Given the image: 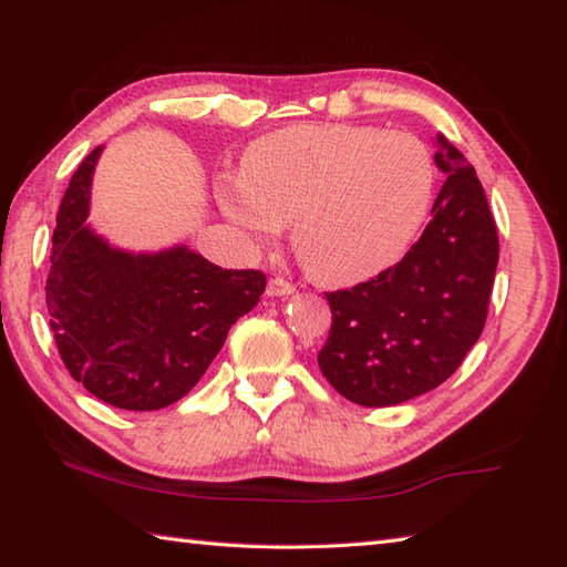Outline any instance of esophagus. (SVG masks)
I'll use <instances>...</instances> for the list:
<instances>
[{"mask_svg": "<svg viewBox=\"0 0 567 567\" xmlns=\"http://www.w3.org/2000/svg\"><path fill=\"white\" fill-rule=\"evenodd\" d=\"M296 291V288L288 284V281H284V279H271L269 284H267V296H271V298H281V296H291Z\"/></svg>", "mask_w": 567, "mask_h": 567, "instance_id": "34e87169", "label": "esophagus"}]
</instances>
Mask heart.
<instances>
[{
    "mask_svg": "<svg viewBox=\"0 0 567 567\" xmlns=\"http://www.w3.org/2000/svg\"><path fill=\"white\" fill-rule=\"evenodd\" d=\"M434 194V162L410 133L371 125H296L247 147L240 179L223 177L218 206L251 245L291 223L312 276L357 281L398 261Z\"/></svg>",
    "mask_w": 567,
    "mask_h": 567,
    "instance_id": "heart-1",
    "label": "heart"
}]
</instances>
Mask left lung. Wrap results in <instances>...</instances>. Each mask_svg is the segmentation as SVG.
I'll return each mask as SVG.
<instances>
[{
  "mask_svg": "<svg viewBox=\"0 0 567 567\" xmlns=\"http://www.w3.org/2000/svg\"><path fill=\"white\" fill-rule=\"evenodd\" d=\"M434 145L446 182L420 240L375 279L324 293L332 327L320 371L363 408L400 405L442 385L485 327L497 228L473 165L442 133Z\"/></svg>",
  "mask_w": 567,
  "mask_h": 567,
  "instance_id": "1",
  "label": "left lung"
}]
</instances>
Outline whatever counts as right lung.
Returning <instances> with one entry per match:
<instances>
[{"mask_svg":"<svg viewBox=\"0 0 567 567\" xmlns=\"http://www.w3.org/2000/svg\"><path fill=\"white\" fill-rule=\"evenodd\" d=\"M104 145L72 174L45 284L50 330L74 381L113 408L150 412L192 390L267 276L223 269L186 245L128 251L96 235L92 177Z\"/></svg>","mask_w":567,"mask_h":567,"instance_id":"add662e5","label":"right lung"}]
</instances>
